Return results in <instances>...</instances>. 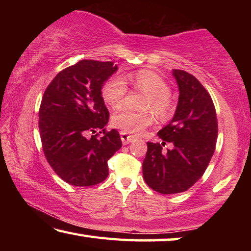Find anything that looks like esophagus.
<instances>
[{"instance_id":"34e87169","label":"esophagus","mask_w":251,"mask_h":251,"mask_svg":"<svg viewBox=\"0 0 251 251\" xmlns=\"http://www.w3.org/2000/svg\"><path fill=\"white\" fill-rule=\"evenodd\" d=\"M121 139L124 145H127V144H129L130 142L134 141V136H130L127 133H124V131H121Z\"/></svg>"}]
</instances>
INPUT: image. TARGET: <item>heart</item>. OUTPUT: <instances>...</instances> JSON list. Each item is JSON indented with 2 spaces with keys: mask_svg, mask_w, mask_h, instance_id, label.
<instances>
[{
  "mask_svg": "<svg viewBox=\"0 0 251 251\" xmlns=\"http://www.w3.org/2000/svg\"><path fill=\"white\" fill-rule=\"evenodd\" d=\"M134 90L146 94L143 103L144 110H151L160 120H166L172 115L175 104L171 93V86L161 76L150 70L137 71L129 76ZM127 92L126 80L121 76H113L104 83L101 87L103 100L113 109H120L125 103ZM155 121L151 112L135 113L122 110L114 114L112 125L127 134L139 135L151 126Z\"/></svg>",
  "mask_w": 251,
  "mask_h": 251,
  "instance_id": "heart-1",
  "label": "heart"
}]
</instances>
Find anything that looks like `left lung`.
Returning a JSON list of instances; mask_svg holds the SVG:
<instances>
[{"instance_id": "1", "label": "left lung", "mask_w": 251, "mask_h": 251, "mask_svg": "<svg viewBox=\"0 0 251 251\" xmlns=\"http://www.w3.org/2000/svg\"><path fill=\"white\" fill-rule=\"evenodd\" d=\"M179 99L172 122L157 135L163 143H147L143 176L152 190L173 195L199 180L215 152L218 122L209 93L194 75L174 70ZM167 142L172 150L163 151Z\"/></svg>"}]
</instances>
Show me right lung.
I'll use <instances>...</instances> for the list:
<instances>
[{
	"instance_id": "1",
	"label": "right lung",
	"mask_w": 251,
	"mask_h": 251,
	"mask_svg": "<svg viewBox=\"0 0 251 251\" xmlns=\"http://www.w3.org/2000/svg\"><path fill=\"white\" fill-rule=\"evenodd\" d=\"M116 71L113 62L83 59L59 72L42 97V147L67 184L88 187L105 180L107 160L122 147L118 131L105 129L109 113L101 97V86Z\"/></svg>"
}]
</instances>
